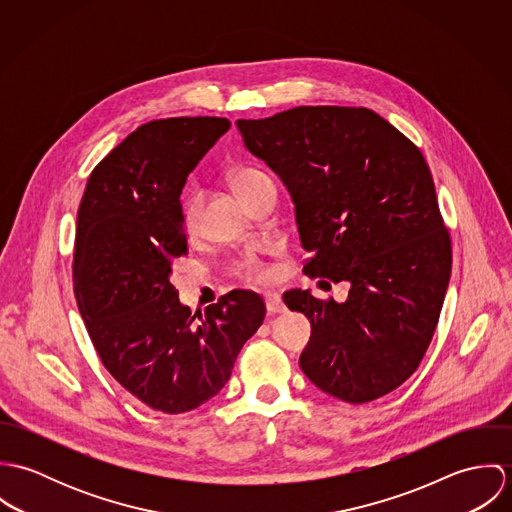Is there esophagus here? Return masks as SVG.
Listing matches in <instances>:
<instances>
[{
    "mask_svg": "<svg viewBox=\"0 0 512 512\" xmlns=\"http://www.w3.org/2000/svg\"><path fill=\"white\" fill-rule=\"evenodd\" d=\"M266 309H268L270 315L284 313V311H286V305H284L282 295H278V293H266Z\"/></svg>",
    "mask_w": 512,
    "mask_h": 512,
    "instance_id": "esophagus-1",
    "label": "esophagus"
}]
</instances>
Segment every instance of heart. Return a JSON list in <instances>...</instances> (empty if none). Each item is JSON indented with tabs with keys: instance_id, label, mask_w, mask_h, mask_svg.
I'll return each instance as SVG.
<instances>
[{
	"instance_id": "obj_1",
	"label": "heart",
	"mask_w": 512,
	"mask_h": 512,
	"mask_svg": "<svg viewBox=\"0 0 512 512\" xmlns=\"http://www.w3.org/2000/svg\"><path fill=\"white\" fill-rule=\"evenodd\" d=\"M264 177H270V175L264 173V171L258 169V167H240V169H236V173H234V177H232V183H234L236 191H238L240 195H244L254 183H258V181L264 179ZM199 207H201V197H199V193H195V191L187 193L185 199H183V220H185L187 228H193V226L197 224V219H199ZM234 272L240 274V276H244V278H248V280H260V278L264 276L262 264L258 262V258H254V256H250V254L244 256L242 260H238V262L234 264Z\"/></svg>"
}]
</instances>
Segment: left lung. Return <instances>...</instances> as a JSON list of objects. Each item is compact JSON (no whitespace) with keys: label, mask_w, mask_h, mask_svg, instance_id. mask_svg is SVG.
I'll return each instance as SVG.
<instances>
[{"label":"left lung","mask_w":512,"mask_h":512,"mask_svg":"<svg viewBox=\"0 0 512 512\" xmlns=\"http://www.w3.org/2000/svg\"><path fill=\"white\" fill-rule=\"evenodd\" d=\"M236 126L292 195L303 274L351 284L343 303L284 293L311 323L301 370L351 404L392 392L424 359L451 274L422 151L368 108L297 106Z\"/></svg>","instance_id":"obj_1"}]
</instances>
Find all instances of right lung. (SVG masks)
<instances>
[{"mask_svg":"<svg viewBox=\"0 0 512 512\" xmlns=\"http://www.w3.org/2000/svg\"><path fill=\"white\" fill-rule=\"evenodd\" d=\"M228 128L211 116L147 122L94 167L78 207L74 295L92 345L130 394L165 414L217 396L266 315L248 290L193 315L169 282L187 254L181 191Z\"/></svg>","mask_w":512,"mask_h":512,"instance_id":"right-lung-1","label":"right lung"}]
</instances>
